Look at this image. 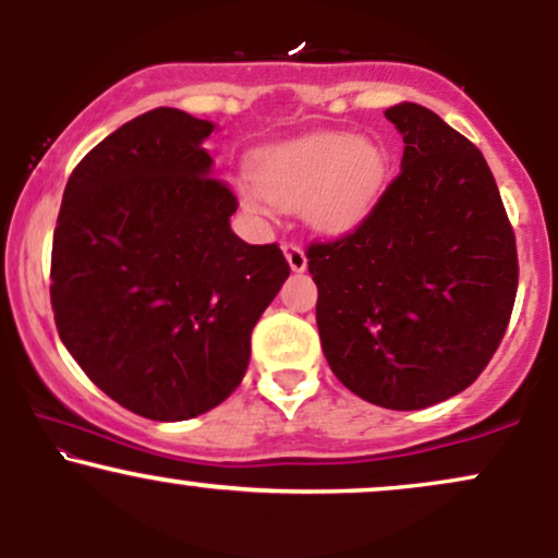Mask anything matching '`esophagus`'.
Returning <instances> with one entry per match:
<instances>
[{"label": "esophagus", "instance_id": "1", "mask_svg": "<svg viewBox=\"0 0 558 558\" xmlns=\"http://www.w3.org/2000/svg\"><path fill=\"white\" fill-rule=\"evenodd\" d=\"M283 252H286V259H288V265H291L293 272L306 270V254H304V248L299 246V243L286 241L283 243Z\"/></svg>", "mask_w": 558, "mask_h": 558}]
</instances>
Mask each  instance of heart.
Returning a JSON list of instances; mask_svg holds the SVG:
<instances>
[{
    "label": "heart",
    "instance_id": "obj_1",
    "mask_svg": "<svg viewBox=\"0 0 558 558\" xmlns=\"http://www.w3.org/2000/svg\"><path fill=\"white\" fill-rule=\"evenodd\" d=\"M386 168V151L373 138L312 133L257 155L254 183H243L241 196L257 215H267L275 204L301 207L312 228L341 233L369 213Z\"/></svg>",
    "mask_w": 558,
    "mask_h": 558
}]
</instances>
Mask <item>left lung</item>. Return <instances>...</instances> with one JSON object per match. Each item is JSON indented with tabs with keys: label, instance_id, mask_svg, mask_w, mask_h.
<instances>
[{
	"label": "left lung",
	"instance_id": "1",
	"mask_svg": "<svg viewBox=\"0 0 558 558\" xmlns=\"http://www.w3.org/2000/svg\"><path fill=\"white\" fill-rule=\"evenodd\" d=\"M401 172L369 215L306 248L332 375L409 412L462 393L488 367L514 310L517 241L483 151L433 110H386Z\"/></svg>",
	"mask_w": 558,
	"mask_h": 558
}]
</instances>
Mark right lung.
<instances>
[{
	"mask_svg": "<svg viewBox=\"0 0 558 558\" xmlns=\"http://www.w3.org/2000/svg\"><path fill=\"white\" fill-rule=\"evenodd\" d=\"M209 120L138 114L73 170L52 243L54 323L96 388L146 420L209 412L239 388L252 330L291 272L230 230Z\"/></svg>",
	"mask_w": 558,
	"mask_h": 558,
	"instance_id": "1",
	"label": "right lung"
}]
</instances>
